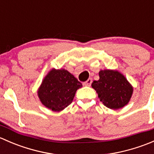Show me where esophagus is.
I'll use <instances>...</instances> for the list:
<instances>
[{
	"label": "esophagus",
	"instance_id": "34e87169",
	"mask_svg": "<svg viewBox=\"0 0 154 154\" xmlns=\"http://www.w3.org/2000/svg\"><path fill=\"white\" fill-rule=\"evenodd\" d=\"M91 83H92V80H91V78H88V80H87L84 83V85L86 86H91Z\"/></svg>",
	"mask_w": 154,
	"mask_h": 154
}]
</instances>
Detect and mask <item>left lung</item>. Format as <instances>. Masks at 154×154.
Segmentation results:
<instances>
[{
	"instance_id": "obj_1",
	"label": "left lung",
	"mask_w": 154,
	"mask_h": 154,
	"mask_svg": "<svg viewBox=\"0 0 154 154\" xmlns=\"http://www.w3.org/2000/svg\"><path fill=\"white\" fill-rule=\"evenodd\" d=\"M100 79L94 80L91 87L104 106L112 109H119L128 103L133 94V88L128 80L119 71L101 70Z\"/></svg>"
}]
</instances>
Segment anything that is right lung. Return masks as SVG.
Returning <instances> with one entry per match:
<instances>
[{"label": "right lung", "instance_id": "1", "mask_svg": "<svg viewBox=\"0 0 154 154\" xmlns=\"http://www.w3.org/2000/svg\"><path fill=\"white\" fill-rule=\"evenodd\" d=\"M82 83L67 70L55 69L48 72L38 90L40 101L52 111L60 112L71 104Z\"/></svg>", "mask_w": 154, "mask_h": 154}]
</instances>
